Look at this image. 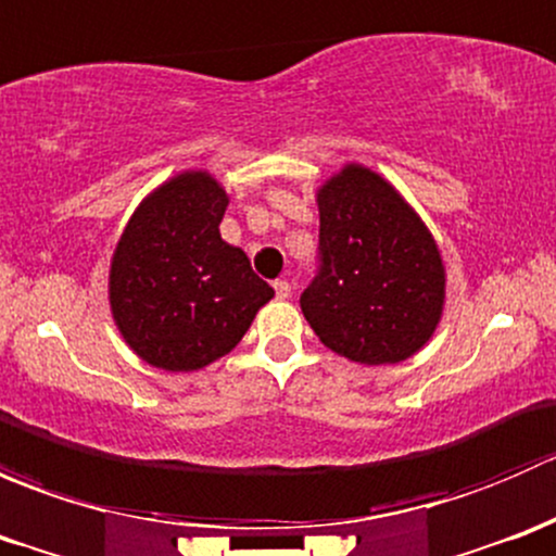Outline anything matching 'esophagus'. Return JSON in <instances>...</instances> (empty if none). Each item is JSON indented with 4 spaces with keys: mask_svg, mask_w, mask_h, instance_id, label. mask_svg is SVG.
<instances>
[{
    "mask_svg": "<svg viewBox=\"0 0 556 556\" xmlns=\"http://www.w3.org/2000/svg\"><path fill=\"white\" fill-rule=\"evenodd\" d=\"M274 293H277L279 301H288L290 293H293V290H290L288 279H277V282H274Z\"/></svg>",
    "mask_w": 556,
    "mask_h": 556,
    "instance_id": "esophagus-1",
    "label": "esophagus"
}]
</instances>
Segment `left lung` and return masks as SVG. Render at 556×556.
I'll list each match as a JSON object with an SVG mask.
<instances>
[{
    "instance_id": "1",
    "label": "left lung",
    "mask_w": 556,
    "mask_h": 556,
    "mask_svg": "<svg viewBox=\"0 0 556 556\" xmlns=\"http://www.w3.org/2000/svg\"><path fill=\"white\" fill-rule=\"evenodd\" d=\"M317 271L301 312L325 346L366 366L401 363L444 306L439 247L412 206L363 166L323 185Z\"/></svg>"
}]
</instances>
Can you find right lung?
Wrapping results in <instances>:
<instances>
[{
  "label": "right lung",
  "instance_id": "add662e5",
  "mask_svg": "<svg viewBox=\"0 0 556 556\" xmlns=\"http://www.w3.org/2000/svg\"><path fill=\"white\" fill-rule=\"evenodd\" d=\"M226 206V190L210 174H177L142 201L115 247L112 314L150 366H210L242 341L274 295L250 257L220 239Z\"/></svg>",
  "mask_w": 556,
  "mask_h": 556
}]
</instances>
